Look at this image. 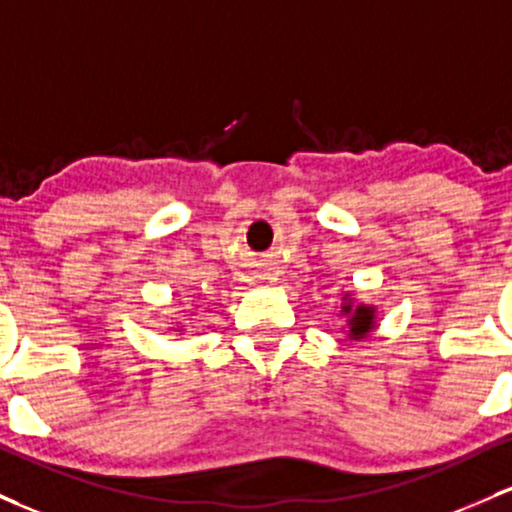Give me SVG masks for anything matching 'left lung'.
<instances>
[{
    "instance_id": "left-lung-1",
    "label": "left lung",
    "mask_w": 512,
    "mask_h": 512,
    "mask_svg": "<svg viewBox=\"0 0 512 512\" xmlns=\"http://www.w3.org/2000/svg\"><path fill=\"white\" fill-rule=\"evenodd\" d=\"M343 314L348 317V336L350 338H365L375 326V307H365V304H353L346 295L343 304Z\"/></svg>"
}]
</instances>
